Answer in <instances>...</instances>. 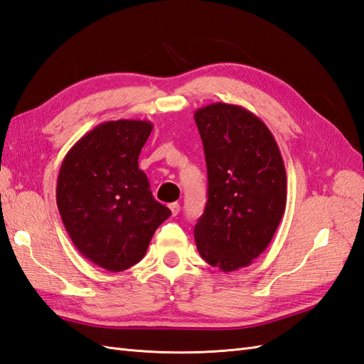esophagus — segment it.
Wrapping results in <instances>:
<instances>
[{"instance_id": "obj_1", "label": "esophagus", "mask_w": 364, "mask_h": 364, "mask_svg": "<svg viewBox=\"0 0 364 364\" xmlns=\"http://www.w3.org/2000/svg\"><path fill=\"white\" fill-rule=\"evenodd\" d=\"M170 210H171L173 216H177V215H179V211H181V205L177 202H173V203H170Z\"/></svg>"}]
</instances>
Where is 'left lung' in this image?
Masks as SVG:
<instances>
[{"label":"left lung","instance_id":"8db88e82","mask_svg":"<svg viewBox=\"0 0 364 364\" xmlns=\"http://www.w3.org/2000/svg\"><path fill=\"white\" fill-rule=\"evenodd\" d=\"M205 153L208 200L194 227L198 252L235 272L267 249L287 200L282 156L270 129L249 109L211 103L194 112Z\"/></svg>","mask_w":364,"mask_h":364}]
</instances>
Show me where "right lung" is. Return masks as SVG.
Instances as JSON below:
<instances>
[{
	"instance_id": "right-lung-1",
	"label": "right lung",
	"mask_w": 364,
	"mask_h": 364,
	"mask_svg": "<svg viewBox=\"0 0 364 364\" xmlns=\"http://www.w3.org/2000/svg\"><path fill=\"white\" fill-rule=\"evenodd\" d=\"M153 131L148 120H111L69 149L57 179V207L69 237L86 259L122 272L144 258L171 211L149 190L139 154Z\"/></svg>"
}]
</instances>
